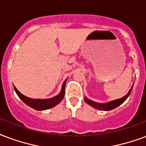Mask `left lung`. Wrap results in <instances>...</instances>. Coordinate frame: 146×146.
<instances>
[{
	"mask_svg": "<svg viewBox=\"0 0 146 146\" xmlns=\"http://www.w3.org/2000/svg\"><path fill=\"white\" fill-rule=\"evenodd\" d=\"M133 87V86H132ZM132 87L129 90V91L127 94L124 96L123 98H120V99H117V100H111L108 103L106 104H100V103H97V102H94L93 100H90L88 98H85L84 100L86 101V103H87L89 105L92 106L93 108H94L95 109H98V110H100V111H111L112 109L116 108L117 107H118L119 105H121V104L125 101L127 98H128V96L130 95L131 92V90H132Z\"/></svg>",
	"mask_w": 146,
	"mask_h": 146,
	"instance_id": "8db88e82",
	"label": "left lung"
}]
</instances>
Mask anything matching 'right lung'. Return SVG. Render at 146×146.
Segmentation results:
<instances>
[{"label":"right lung","mask_w":146,"mask_h":146,"mask_svg":"<svg viewBox=\"0 0 146 146\" xmlns=\"http://www.w3.org/2000/svg\"><path fill=\"white\" fill-rule=\"evenodd\" d=\"M66 82V80L62 84L61 92L56 97L52 98H48V99H32V98H28L26 96L21 94L15 86H14V89L15 90L16 94H18L19 98L23 101L24 103L26 104L27 105H29V107H31L32 108H34L35 110H37V111H44V110H47V109L53 108L63 99L65 95Z\"/></svg>","instance_id":"right-lung-1"}]
</instances>
